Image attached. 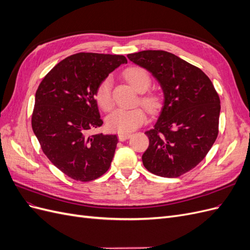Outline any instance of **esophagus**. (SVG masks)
<instances>
[{
    "label": "esophagus",
    "instance_id": "34e87169",
    "mask_svg": "<svg viewBox=\"0 0 250 250\" xmlns=\"http://www.w3.org/2000/svg\"><path fill=\"white\" fill-rule=\"evenodd\" d=\"M131 137L130 133H119L118 134V139L119 141H125L127 139H129Z\"/></svg>",
    "mask_w": 250,
    "mask_h": 250
}]
</instances>
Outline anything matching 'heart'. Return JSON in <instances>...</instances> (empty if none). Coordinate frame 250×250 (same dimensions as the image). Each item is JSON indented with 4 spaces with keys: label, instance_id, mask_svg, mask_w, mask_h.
<instances>
[{
    "label": "heart",
    "instance_id": "heart-1",
    "mask_svg": "<svg viewBox=\"0 0 250 250\" xmlns=\"http://www.w3.org/2000/svg\"><path fill=\"white\" fill-rule=\"evenodd\" d=\"M124 77L138 90L143 92L140 102L149 112H156L161 106L162 98L156 92H145L151 83L149 72L143 66L133 65L124 71ZM96 100L103 110H109L113 105L112 99V77L103 78L96 89ZM147 120V113L143 107L130 109L117 108L106 117V127L110 131L120 133L130 132L143 125Z\"/></svg>",
    "mask_w": 250,
    "mask_h": 250
}]
</instances>
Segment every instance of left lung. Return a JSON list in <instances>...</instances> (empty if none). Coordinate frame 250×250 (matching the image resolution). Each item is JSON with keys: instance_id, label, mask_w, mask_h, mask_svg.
<instances>
[{"instance_id": "left-lung-1", "label": "left lung", "mask_w": 250, "mask_h": 250, "mask_svg": "<svg viewBox=\"0 0 250 250\" xmlns=\"http://www.w3.org/2000/svg\"><path fill=\"white\" fill-rule=\"evenodd\" d=\"M127 57L152 74L164 92L158 120L145 132L149 146L143 164L158 176L183 175L207 156L218 137L219 95L199 67L172 53L147 50Z\"/></svg>"}]
</instances>
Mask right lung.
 Instances as JSON below:
<instances>
[{"instance_id":"add662e5","label":"right lung","mask_w":250,"mask_h":250,"mask_svg":"<svg viewBox=\"0 0 250 250\" xmlns=\"http://www.w3.org/2000/svg\"><path fill=\"white\" fill-rule=\"evenodd\" d=\"M122 63L123 55L77 53L53 67L36 90L33 132L50 162L72 179L94 180L110 167L117 135L89 131L103 124L97 86Z\"/></svg>"}]
</instances>
